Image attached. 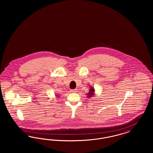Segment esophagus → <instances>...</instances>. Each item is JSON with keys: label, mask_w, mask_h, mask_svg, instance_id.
<instances>
[{"label": "esophagus", "mask_w": 153, "mask_h": 153, "mask_svg": "<svg viewBox=\"0 0 153 153\" xmlns=\"http://www.w3.org/2000/svg\"><path fill=\"white\" fill-rule=\"evenodd\" d=\"M77 91V89H71V92H72V93H74V92H76Z\"/></svg>", "instance_id": "obj_1"}]
</instances>
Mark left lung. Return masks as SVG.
<instances>
[{"label":"left lung","instance_id":"8db88e82","mask_svg":"<svg viewBox=\"0 0 153 153\" xmlns=\"http://www.w3.org/2000/svg\"><path fill=\"white\" fill-rule=\"evenodd\" d=\"M87 97L88 98H91L94 97L95 95V89L92 87H90L89 88V92H88Z\"/></svg>","mask_w":153,"mask_h":153}]
</instances>
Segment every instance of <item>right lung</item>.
Segmentation results:
<instances>
[{
  "instance_id": "add662e5",
  "label": "right lung",
  "mask_w": 153,
  "mask_h": 153,
  "mask_svg": "<svg viewBox=\"0 0 153 153\" xmlns=\"http://www.w3.org/2000/svg\"><path fill=\"white\" fill-rule=\"evenodd\" d=\"M57 97H58V95H57Z\"/></svg>"
}]
</instances>
